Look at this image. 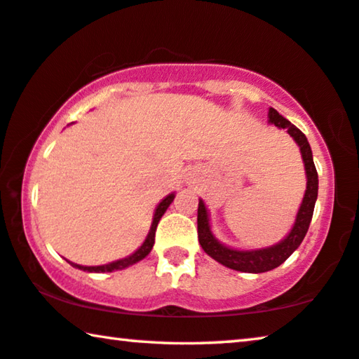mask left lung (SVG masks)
Instances as JSON below:
<instances>
[{"label": "left lung", "instance_id": "left-lung-1", "mask_svg": "<svg viewBox=\"0 0 359 359\" xmlns=\"http://www.w3.org/2000/svg\"><path fill=\"white\" fill-rule=\"evenodd\" d=\"M267 117H269V124H274L279 128H287V132L290 133V137L299 147L304 163V170H306V191H304L302 206H299L295 224H293L290 233L282 242L267 248H229L214 237L205 203H203V200L198 203V240H200V245L205 250V253L210 255L212 259H216L217 263H221L226 267H231V269L240 272H250V274H259V272L276 269L277 266H280L299 247V243L303 242L304 235H306L309 229L314 205H316L318 200V170L313 161V151L308 143V138L304 137V133L299 128H297L290 121H287L285 117L280 116L274 108H269Z\"/></svg>", "mask_w": 359, "mask_h": 359}]
</instances>
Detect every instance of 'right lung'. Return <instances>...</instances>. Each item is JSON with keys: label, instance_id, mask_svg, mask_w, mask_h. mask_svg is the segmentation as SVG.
<instances>
[{"label": "right lung", "instance_id": "obj_1", "mask_svg": "<svg viewBox=\"0 0 359 359\" xmlns=\"http://www.w3.org/2000/svg\"><path fill=\"white\" fill-rule=\"evenodd\" d=\"M174 194H170L164 198V200L159 203L156 211H154V216H153V222H151V227H149V232L147 235L145 242L140 248H138L135 253H132L130 256H127V258H122V259H117V261H112L109 264H103V266H80V264H74L69 261V264L77 267V269H82V271H87V272H112V271H121L124 269V267H128L132 264L138 263V261H142L145 256H148L149 251H151L153 245H154V233H156V227H158V222L159 219L163 217V214L168 210L170 203L174 201Z\"/></svg>", "mask_w": 359, "mask_h": 359}]
</instances>
